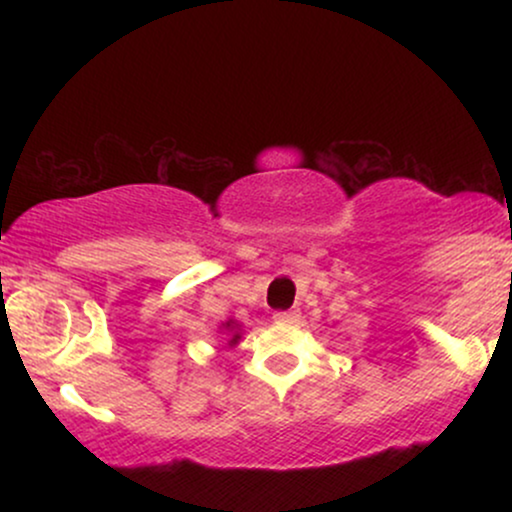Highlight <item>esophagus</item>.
Returning <instances> with one entry per match:
<instances>
[{"label": "esophagus", "mask_w": 512, "mask_h": 512, "mask_svg": "<svg viewBox=\"0 0 512 512\" xmlns=\"http://www.w3.org/2000/svg\"><path fill=\"white\" fill-rule=\"evenodd\" d=\"M274 320L281 325H293V322H298V310H279V313H274Z\"/></svg>", "instance_id": "obj_1"}]
</instances>
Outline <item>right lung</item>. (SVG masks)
I'll return each mask as SVG.
<instances>
[{
  "instance_id": "right-lung-1",
  "label": "right lung",
  "mask_w": 512,
  "mask_h": 512,
  "mask_svg": "<svg viewBox=\"0 0 512 512\" xmlns=\"http://www.w3.org/2000/svg\"><path fill=\"white\" fill-rule=\"evenodd\" d=\"M226 327H231V322H228V325ZM236 339H238V334H233V342H236Z\"/></svg>"
}]
</instances>
